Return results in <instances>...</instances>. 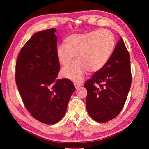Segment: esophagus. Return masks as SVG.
Listing matches in <instances>:
<instances>
[{
	"mask_svg": "<svg viewBox=\"0 0 149 149\" xmlns=\"http://www.w3.org/2000/svg\"><path fill=\"white\" fill-rule=\"evenodd\" d=\"M74 85H75V87L76 88H78L81 87V86H82V85H83L82 83L79 82V81H75V82L74 83Z\"/></svg>",
	"mask_w": 149,
	"mask_h": 149,
	"instance_id": "esophagus-1",
	"label": "esophagus"
}]
</instances>
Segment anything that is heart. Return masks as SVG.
Listing matches in <instances>:
<instances>
[{
    "label": "heart",
    "mask_w": 149,
    "mask_h": 149,
    "mask_svg": "<svg viewBox=\"0 0 149 149\" xmlns=\"http://www.w3.org/2000/svg\"><path fill=\"white\" fill-rule=\"evenodd\" d=\"M65 45L56 48V56L62 65L68 64L76 55L77 59L61 70L63 77L81 81L87 73L97 72L107 63L115 46V38L108 30H98L73 34L65 39Z\"/></svg>",
    "instance_id": "heart-1"
}]
</instances>
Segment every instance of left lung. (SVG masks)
<instances>
[{
	"mask_svg": "<svg viewBox=\"0 0 149 149\" xmlns=\"http://www.w3.org/2000/svg\"><path fill=\"white\" fill-rule=\"evenodd\" d=\"M130 63L129 54L121 37L107 63L85 83L86 107L95 121L108 122L121 111L131 85Z\"/></svg>",
	"mask_w": 149,
	"mask_h": 149,
	"instance_id": "1",
	"label": "left lung"
}]
</instances>
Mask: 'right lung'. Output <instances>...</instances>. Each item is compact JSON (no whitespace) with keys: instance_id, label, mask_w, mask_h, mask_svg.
I'll return each instance as SVG.
<instances>
[{"instance_id":"right-lung-1","label":"right lung","mask_w":149,"mask_h":149,"mask_svg":"<svg viewBox=\"0 0 149 149\" xmlns=\"http://www.w3.org/2000/svg\"><path fill=\"white\" fill-rule=\"evenodd\" d=\"M55 28L33 35L20 50L15 81L28 111L38 121L54 124L64 116L75 90L68 79L57 80L60 64L56 56Z\"/></svg>"}]
</instances>
